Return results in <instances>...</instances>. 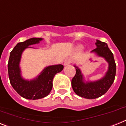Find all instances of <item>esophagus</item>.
<instances>
[{"instance_id":"obj_1","label":"esophagus","mask_w":126,"mask_h":126,"mask_svg":"<svg viewBox=\"0 0 126 126\" xmlns=\"http://www.w3.org/2000/svg\"><path fill=\"white\" fill-rule=\"evenodd\" d=\"M72 60L71 59H66L65 60V61H64V65L65 66H66V65H70V63H72Z\"/></svg>"}]
</instances>
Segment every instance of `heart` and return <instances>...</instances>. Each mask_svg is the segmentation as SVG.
<instances>
[{"mask_svg": "<svg viewBox=\"0 0 126 126\" xmlns=\"http://www.w3.org/2000/svg\"><path fill=\"white\" fill-rule=\"evenodd\" d=\"M81 48H82V47H81V46H79V47H78V48L79 49H81Z\"/></svg>", "mask_w": 126, "mask_h": 126, "instance_id": "heart-1", "label": "heart"}]
</instances>
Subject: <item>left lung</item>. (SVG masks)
<instances>
[{
	"instance_id": "left-lung-1",
	"label": "left lung",
	"mask_w": 126,
	"mask_h": 126,
	"mask_svg": "<svg viewBox=\"0 0 126 126\" xmlns=\"http://www.w3.org/2000/svg\"><path fill=\"white\" fill-rule=\"evenodd\" d=\"M96 48L91 51L97 56L104 58L107 61L109 66L106 75L102 79L94 81L85 82L81 70L74 65L76 74L72 79L71 84L74 93L81 97L87 99H94L104 95L111 87L114 82L116 75V63L114 56L106 43L96 40Z\"/></svg>"
}]
</instances>
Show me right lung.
<instances>
[{
    "mask_svg": "<svg viewBox=\"0 0 126 126\" xmlns=\"http://www.w3.org/2000/svg\"><path fill=\"white\" fill-rule=\"evenodd\" d=\"M42 38L29 39L17 44L10 52L8 70L10 83L15 91L24 98L37 100L46 97L52 89L54 76L63 69V65H55L47 66L37 77L31 80L24 79L21 76L20 64L23 51L29 46L39 43Z\"/></svg>",
    "mask_w": 126,
    "mask_h": 126,
    "instance_id": "add662e5",
    "label": "right lung"
}]
</instances>
